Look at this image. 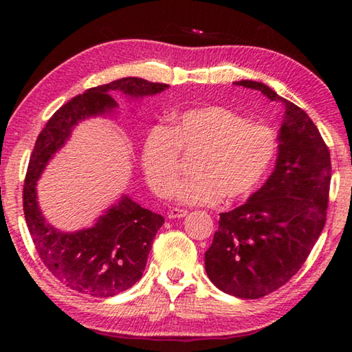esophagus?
Masks as SVG:
<instances>
[{
  "label": "esophagus",
  "instance_id": "esophagus-1",
  "mask_svg": "<svg viewBox=\"0 0 352 352\" xmlns=\"http://www.w3.org/2000/svg\"><path fill=\"white\" fill-rule=\"evenodd\" d=\"M188 211L186 210H180V208H172V210L168 212V217L169 219H182V217H186Z\"/></svg>",
  "mask_w": 352,
  "mask_h": 352
}]
</instances>
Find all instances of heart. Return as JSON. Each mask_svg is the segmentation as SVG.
I'll list each match as a JSON object with an SVG mask.
<instances>
[{
  "label": "heart",
  "instance_id": "obj_1",
  "mask_svg": "<svg viewBox=\"0 0 352 352\" xmlns=\"http://www.w3.org/2000/svg\"><path fill=\"white\" fill-rule=\"evenodd\" d=\"M200 150L194 179L175 188L177 148ZM275 132L262 124H250L226 107L189 109L172 119L170 130L153 127L141 152L146 182L160 197L188 206H211L222 197L241 200L252 195L264 182L276 157Z\"/></svg>",
  "mask_w": 352,
  "mask_h": 352
}]
</instances>
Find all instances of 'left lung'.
<instances>
[{
    "instance_id": "1",
    "label": "left lung",
    "mask_w": 352,
    "mask_h": 352,
    "mask_svg": "<svg viewBox=\"0 0 352 352\" xmlns=\"http://www.w3.org/2000/svg\"><path fill=\"white\" fill-rule=\"evenodd\" d=\"M234 85L283 104L278 158L270 177L245 204L220 212L205 270L225 294L256 300L287 283L318 241L326 222L331 157L305 110L262 82Z\"/></svg>"
}]
</instances>
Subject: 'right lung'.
Here are the masks:
<instances>
[{
  "label": "right lung",
  "instance_id": "1",
  "mask_svg": "<svg viewBox=\"0 0 352 352\" xmlns=\"http://www.w3.org/2000/svg\"><path fill=\"white\" fill-rule=\"evenodd\" d=\"M169 85L138 77H122L90 88L60 107L41 130L29 160L23 189V208L43 264L67 287L98 298L115 296L140 281L146 269L152 241L164 223L152 212L122 194L91 226L65 231L47 222L37 200L41 174L69 141L77 124L85 119L113 116L119 109L111 96L119 93L129 102L153 96Z\"/></svg>",
  "mask_w": 352,
  "mask_h": 352
}]
</instances>
